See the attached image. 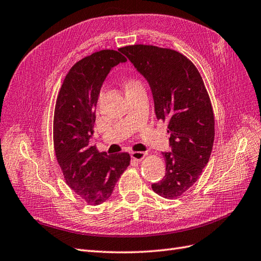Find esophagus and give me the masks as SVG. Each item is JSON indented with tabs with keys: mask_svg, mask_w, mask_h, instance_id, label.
<instances>
[{
	"mask_svg": "<svg viewBox=\"0 0 261 261\" xmlns=\"http://www.w3.org/2000/svg\"><path fill=\"white\" fill-rule=\"evenodd\" d=\"M130 156H132L133 159H135V160H137V161H140V160H143V159L145 158L146 153H145V152H142V151H133V152L130 153Z\"/></svg>",
	"mask_w": 261,
	"mask_h": 261,
	"instance_id": "1",
	"label": "esophagus"
}]
</instances>
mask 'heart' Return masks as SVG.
Segmentation results:
<instances>
[{"label":"heart","instance_id":"heart-1","mask_svg":"<svg viewBox=\"0 0 261 261\" xmlns=\"http://www.w3.org/2000/svg\"><path fill=\"white\" fill-rule=\"evenodd\" d=\"M135 84H139V82H138L137 80L130 79V80H128L127 82H126V84H125V88H129V87H133V86H135Z\"/></svg>","mask_w":261,"mask_h":261}]
</instances>
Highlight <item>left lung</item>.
I'll return each mask as SVG.
<instances>
[{"label":"left lung","instance_id":"8db88e82","mask_svg":"<svg viewBox=\"0 0 261 261\" xmlns=\"http://www.w3.org/2000/svg\"><path fill=\"white\" fill-rule=\"evenodd\" d=\"M149 83L158 119L168 122L171 151L163 152L164 179L151 185L166 199L191 188L208 163L214 143V114L199 70L169 48L133 45L119 48Z\"/></svg>","mask_w":261,"mask_h":261}]
</instances>
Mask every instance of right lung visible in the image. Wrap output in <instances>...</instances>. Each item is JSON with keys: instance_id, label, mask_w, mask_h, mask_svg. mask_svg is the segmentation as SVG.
Returning <instances> with one entry per match:
<instances>
[{"instance_id": "right-lung-1", "label": "right lung", "mask_w": 261, "mask_h": 261, "mask_svg": "<svg viewBox=\"0 0 261 261\" xmlns=\"http://www.w3.org/2000/svg\"><path fill=\"white\" fill-rule=\"evenodd\" d=\"M125 61L121 53L111 49L84 57L69 70L56 101V158L67 185L90 205L110 198L130 163L127 152L108 154L90 145L102 84L111 69Z\"/></svg>"}]
</instances>
